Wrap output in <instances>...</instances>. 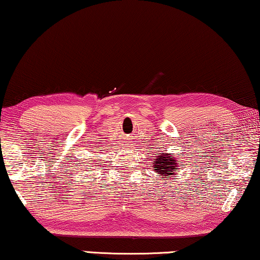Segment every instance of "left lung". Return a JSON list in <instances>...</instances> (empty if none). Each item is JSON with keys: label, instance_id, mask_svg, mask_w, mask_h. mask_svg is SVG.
Instances as JSON below:
<instances>
[{"label": "left lung", "instance_id": "8db88e82", "mask_svg": "<svg viewBox=\"0 0 260 260\" xmlns=\"http://www.w3.org/2000/svg\"><path fill=\"white\" fill-rule=\"evenodd\" d=\"M153 168L155 169V172L161 174V175L167 176L166 179H169V175H174V173L176 172L177 168V164L175 161V158L170 156L169 154H165L162 153L160 156H158L156 160L153 162ZM164 180V177H162Z\"/></svg>", "mask_w": 260, "mask_h": 260}]
</instances>
